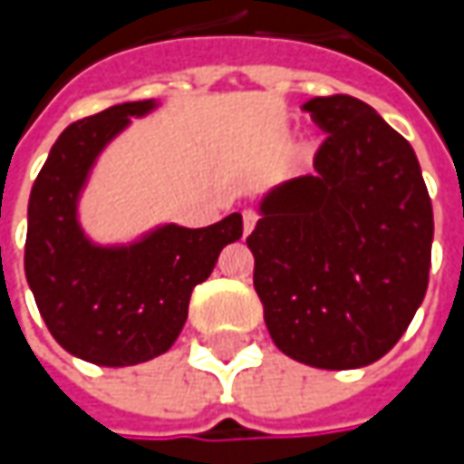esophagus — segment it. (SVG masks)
<instances>
[{"label":"esophagus","instance_id":"obj_1","mask_svg":"<svg viewBox=\"0 0 464 464\" xmlns=\"http://www.w3.org/2000/svg\"><path fill=\"white\" fill-rule=\"evenodd\" d=\"M256 222H258V214L247 208V211L242 214V229H245V235H250V232L256 229Z\"/></svg>","mask_w":464,"mask_h":464}]
</instances>
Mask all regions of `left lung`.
Listing matches in <instances>:
<instances>
[{
	"label": "left lung",
	"mask_w": 464,
	"mask_h": 464,
	"mask_svg": "<svg viewBox=\"0 0 464 464\" xmlns=\"http://www.w3.org/2000/svg\"><path fill=\"white\" fill-rule=\"evenodd\" d=\"M325 131L314 175L274 188L247 237L278 351L356 369L401 341L429 286L434 211L413 147L362 100L302 105Z\"/></svg>",
	"instance_id": "obj_1"
}]
</instances>
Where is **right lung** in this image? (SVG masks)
I'll return each mask as SVG.
<instances>
[{"label": "right lung", "mask_w": 464, "mask_h": 464, "mask_svg": "<svg viewBox=\"0 0 464 464\" xmlns=\"http://www.w3.org/2000/svg\"><path fill=\"white\" fill-rule=\"evenodd\" d=\"M154 100L123 102L66 126L38 172L27 204L25 276L41 317L69 353L100 366H131L165 353L186 325L193 289L224 245L242 237V217L188 229L165 224L126 247L82 235L77 198L100 150L144 116Z\"/></svg>", "instance_id": "right-lung-1"}]
</instances>
